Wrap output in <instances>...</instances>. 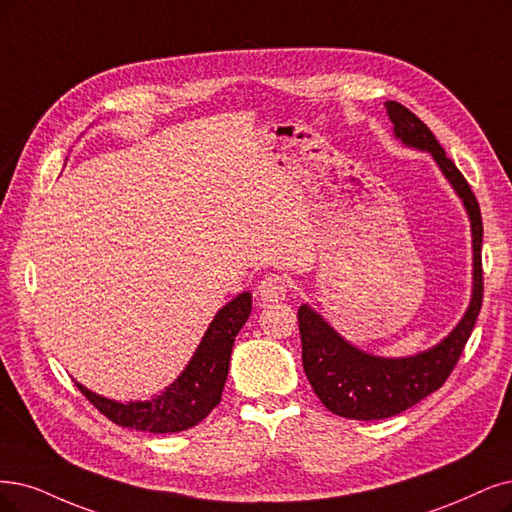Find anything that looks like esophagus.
I'll use <instances>...</instances> for the list:
<instances>
[{
    "label": "esophagus",
    "instance_id": "1",
    "mask_svg": "<svg viewBox=\"0 0 512 512\" xmlns=\"http://www.w3.org/2000/svg\"><path fill=\"white\" fill-rule=\"evenodd\" d=\"M287 289H289V285H287L285 276H280V274H268L266 278H263V280L259 282L257 297H259L261 301H280V299L287 297Z\"/></svg>",
    "mask_w": 512,
    "mask_h": 512
}]
</instances>
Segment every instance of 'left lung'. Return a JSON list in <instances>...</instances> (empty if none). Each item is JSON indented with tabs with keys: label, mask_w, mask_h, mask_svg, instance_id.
I'll list each match as a JSON object with an SVG mask.
<instances>
[{
	"label": "left lung",
	"mask_w": 512,
	"mask_h": 512,
	"mask_svg": "<svg viewBox=\"0 0 512 512\" xmlns=\"http://www.w3.org/2000/svg\"><path fill=\"white\" fill-rule=\"evenodd\" d=\"M384 105L394 124V137L401 139L407 147L428 151L464 202L472 232V295L466 314L445 339H441L437 346L405 358L367 354L346 342L308 304L297 310L301 361H304L308 382L320 403L342 418L367 422L392 418L445 384L472 329H475L483 304V221L479 202L458 166L447 158L445 149L434 139L430 128L405 105L396 101H386Z\"/></svg>",
	"instance_id": "1"
}]
</instances>
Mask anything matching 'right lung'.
<instances>
[{"instance_id":"obj_1","label":"right lung","mask_w":512,"mask_h":512,"mask_svg":"<svg viewBox=\"0 0 512 512\" xmlns=\"http://www.w3.org/2000/svg\"><path fill=\"white\" fill-rule=\"evenodd\" d=\"M251 314V293H240L225 304L208 325L200 346L183 373L162 394L149 401L120 403L75 382L86 399L105 418L124 428L166 434L181 432L202 422L219 401L230 369L234 339Z\"/></svg>"}]
</instances>
